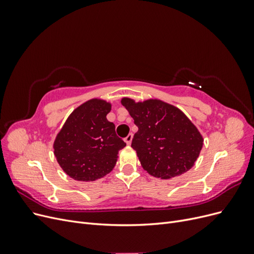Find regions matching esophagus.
Listing matches in <instances>:
<instances>
[{
  "mask_svg": "<svg viewBox=\"0 0 254 254\" xmlns=\"http://www.w3.org/2000/svg\"><path fill=\"white\" fill-rule=\"evenodd\" d=\"M132 137H133V134H132V133H129V134L125 137V142H126L128 145H130V144H131V142H132Z\"/></svg>",
  "mask_w": 254,
  "mask_h": 254,
  "instance_id": "34e87169",
  "label": "esophagus"
}]
</instances>
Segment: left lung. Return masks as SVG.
I'll list each match as a JSON object with an SVG mask.
<instances>
[{
    "label": "left lung",
    "instance_id": "left-lung-1",
    "mask_svg": "<svg viewBox=\"0 0 254 254\" xmlns=\"http://www.w3.org/2000/svg\"><path fill=\"white\" fill-rule=\"evenodd\" d=\"M121 103L139 128L131 147L146 172L157 178L170 179L194 166L203 137L179 108L152 98L135 102L123 97Z\"/></svg>",
    "mask_w": 254,
    "mask_h": 254
}]
</instances>
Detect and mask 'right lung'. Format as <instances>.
<instances>
[{"label":"right lung","mask_w":254,"mask_h":254,"mask_svg":"<svg viewBox=\"0 0 254 254\" xmlns=\"http://www.w3.org/2000/svg\"><path fill=\"white\" fill-rule=\"evenodd\" d=\"M111 104L92 98L66 119L54 141V155L64 172L77 181H94L109 174L126 143L107 120Z\"/></svg>","instance_id":"right-lung-1"}]
</instances>
